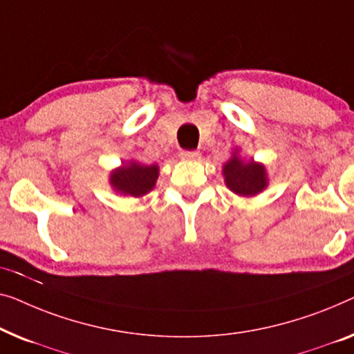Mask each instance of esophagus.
<instances>
[{"label":"esophagus","instance_id":"34e87169","mask_svg":"<svg viewBox=\"0 0 354 354\" xmlns=\"http://www.w3.org/2000/svg\"><path fill=\"white\" fill-rule=\"evenodd\" d=\"M179 157L183 158V160H198L201 158V152L197 151H183L179 153Z\"/></svg>","mask_w":354,"mask_h":354}]
</instances>
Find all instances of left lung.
Listing matches in <instances>:
<instances>
[{
    "label": "left lung",
    "mask_w": 354,
    "mask_h": 354,
    "mask_svg": "<svg viewBox=\"0 0 354 354\" xmlns=\"http://www.w3.org/2000/svg\"><path fill=\"white\" fill-rule=\"evenodd\" d=\"M223 178L229 191L241 197H255L270 184L265 163L247 160L239 149H234L231 158L223 165Z\"/></svg>",
    "instance_id": "left-lung-1"
}]
</instances>
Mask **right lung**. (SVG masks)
Masks as SVG:
<instances>
[{"instance_id": "obj_1", "label": "right lung", "mask_w": 354, "mask_h": 354, "mask_svg": "<svg viewBox=\"0 0 354 354\" xmlns=\"http://www.w3.org/2000/svg\"><path fill=\"white\" fill-rule=\"evenodd\" d=\"M160 168L156 165H142L138 160H127L113 168L109 175V184L120 196L142 197L156 187Z\"/></svg>"}]
</instances>
